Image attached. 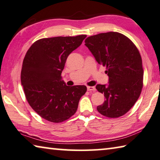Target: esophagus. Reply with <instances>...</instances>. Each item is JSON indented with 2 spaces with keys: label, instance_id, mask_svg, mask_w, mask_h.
<instances>
[{
  "label": "esophagus",
  "instance_id": "esophagus-1",
  "mask_svg": "<svg viewBox=\"0 0 160 160\" xmlns=\"http://www.w3.org/2000/svg\"><path fill=\"white\" fill-rule=\"evenodd\" d=\"M87 90L89 91H95L96 88L94 87V86H88Z\"/></svg>",
  "mask_w": 160,
  "mask_h": 160
}]
</instances>
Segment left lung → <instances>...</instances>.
Listing matches in <instances>:
<instances>
[{
    "instance_id": "obj_1",
    "label": "left lung",
    "mask_w": 160,
    "mask_h": 160,
    "mask_svg": "<svg viewBox=\"0 0 160 160\" xmlns=\"http://www.w3.org/2000/svg\"><path fill=\"white\" fill-rule=\"evenodd\" d=\"M99 64L106 67L108 86L97 84L104 94V103L97 107L101 115L111 118L123 116L138 101L143 86L142 62L135 44L124 35L108 32L85 40Z\"/></svg>"
}]
</instances>
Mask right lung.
Masks as SVG:
<instances>
[{
	"mask_svg": "<svg viewBox=\"0 0 160 160\" xmlns=\"http://www.w3.org/2000/svg\"><path fill=\"white\" fill-rule=\"evenodd\" d=\"M86 37L40 39L23 59L20 79L26 99L39 116L49 122L59 123L74 116L87 90L83 85L67 86L61 77L68 56Z\"/></svg>",
	"mask_w": 160,
	"mask_h": 160,
	"instance_id": "right-lung-1",
	"label": "right lung"
}]
</instances>
